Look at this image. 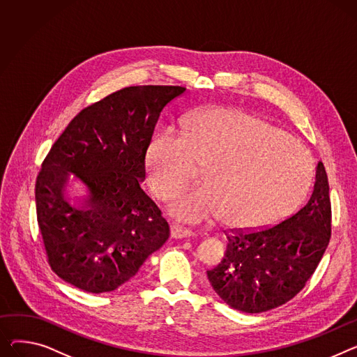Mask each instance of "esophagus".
<instances>
[{
	"instance_id": "34e87169",
	"label": "esophagus",
	"mask_w": 357,
	"mask_h": 357,
	"mask_svg": "<svg viewBox=\"0 0 357 357\" xmlns=\"http://www.w3.org/2000/svg\"><path fill=\"white\" fill-rule=\"evenodd\" d=\"M192 235H194V232L191 229L175 225V224L171 225V236H172V238H176V240L189 238V236H192Z\"/></svg>"
}]
</instances>
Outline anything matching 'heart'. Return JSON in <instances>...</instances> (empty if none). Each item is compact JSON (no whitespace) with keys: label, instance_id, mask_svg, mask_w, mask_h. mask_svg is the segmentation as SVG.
<instances>
[{"label":"heart","instance_id":"obj_1","mask_svg":"<svg viewBox=\"0 0 357 357\" xmlns=\"http://www.w3.org/2000/svg\"><path fill=\"white\" fill-rule=\"evenodd\" d=\"M194 165H204L201 186L186 189L169 205L183 222L220 215L232 228H254L289 213L307 194L313 159L305 146L259 119L215 109L191 116L179 130L153 136L145 156L151 191L174 197Z\"/></svg>","mask_w":357,"mask_h":357}]
</instances>
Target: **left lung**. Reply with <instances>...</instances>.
Segmentation results:
<instances>
[{
  "label": "left lung",
  "instance_id": "obj_1",
  "mask_svg": "<svg viewBox=\"0 0 357 357\" xmlns=\"http://www.w3.org/2000/svg\"><path fill=\"white\" fill-rule=\"evenodd\" d=\"M331 227L328 182L321 162L308 202L293 217L261 231L228 235L221 263L206 271L211 287L234 310L263 313L305 286L327 248Z\"/></svg>",
  "mask_w": 357,
  "mask_h": 357
}]
</instances>
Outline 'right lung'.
Returning a JSON list of instances; mask_svg holds the SVG:
<instances>
[{"instance_id":"obj_1","label":"right lung","mask_w":357,"mask_h":357,"mask_svg":"<svg viewBox=\"0 0 357 357\" xmlns=\"http://www.w3.org/2000/svg\"><path fill=\"white\" fill-rule=\"evenodd\" d=\"M185 90L132 86L112 93L83 109L44 159L37 221L53 271L71 286L113 291L169 238L168 222L140 183L160 112Z\"/></svg>"}]
</instances>
